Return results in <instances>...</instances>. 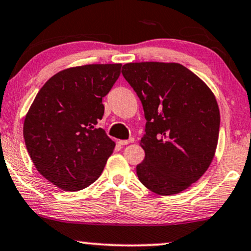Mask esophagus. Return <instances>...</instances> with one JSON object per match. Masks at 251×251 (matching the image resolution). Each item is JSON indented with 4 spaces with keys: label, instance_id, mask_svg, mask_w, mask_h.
Returning a JSON list of instances; mask_svg holds the SVG:
<instances>
[{
    "label": "esophagus",
    "instance_id": "esophagus-1",
    "mask_svg": "<svg viewBox=\"0 0 251 251\" xmlns=\"http://www.w3.org/2000/svg\"><path fill=\"white\" fill-rule=\"evenodd\" d=\"M132 142H134V138H129V140H121V141H119V144L120 145H126V144H129V143H132Z\"/></svg>",
    "mask_w": 251,
    "mask_h": 251
}]
</instances>
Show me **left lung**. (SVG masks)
Instances as JSON below:
<instances>
[{
  "instance_id": "8db88e82",
  "label": "left lung",
  "mask_w": 251,
  "mask_h": 251,
  "mask_svg": "<svg viewBox=\"0 0 251 251\" xmlns=\"http://www.w3.org/2000/svg\"><path fill=\"white\" fill-rule=\"evenodd\" d=\"M122 74L140 98L145 134L138 179L159 196L186 190L214 157L220 111L208 86L177 63H129Z\"/></svg>"
}]
</instances>
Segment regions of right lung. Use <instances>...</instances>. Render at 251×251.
I'll use <instances>...</instances> for the list:
<instances>
[{
	"mask_svg": "<svg viewBox=\"0 0 251 251\" xmlns=\"http://www.w3.org/2000/svg\"><path fill=\"white\" fill-rule=\"evenodd\" d=\"M121 64H92L54 74L40 88L24 120L23 135L37 171L64 191L100 177L115 143L98 128L102 98L119 79Z\"/></svg>",
	"mask_w": 251,
	"mask_h": 251,
	"instance_id": "right-lung-1",
	"label": "right lung"
}]
</instances>
